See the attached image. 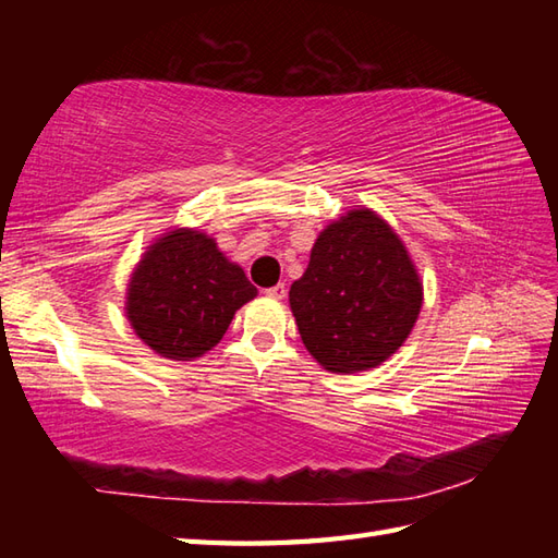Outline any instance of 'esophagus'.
Instances as JSON below:
<instances>
[{
  "instance_id": "1",
  "label": "esophagus",
  "mask_w": 558,
  "mask_h": 558,
  "mask_svg": "<svg viewBox=\"0 0 558 558\" xmlns=\"http://www.w3.org/2000/svg\"><path fill=\"white\" fill-rule=\"evenodd\" d=\"M266 294L270 300H286V294H288V288L282 286V282H278V286H272V288H268L266 290Z\"/></svg>"
}]
</instances>
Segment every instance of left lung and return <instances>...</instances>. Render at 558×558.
Returning <instances> with one entry per match:
<instances>
[{"label": "left lung", "mask_w": 558, "mask_h": 558, "mask_svg": "<svg viewBox=\"0 0 558 558\" xmlns=\"http://www.w3.org/2000/svg\"><path fill=\"white\" fill-rule=\"evenodd\" d=\"M290 310L324 369L366 372L408 340L422 282L393 228L374 210L354 208L318 234L310 266L290 288Z\"/></svg>", "instance_id": "obj_1"}]
</instances>
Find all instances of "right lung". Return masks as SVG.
<instances>
[{"label": "right lung", "instance_id": "1", "mask_svg": "<svg viewBox=\"0 0 558 558\" xmlns=\"http://www.w3.org/2000/svg\"><path fill=\"white\" fill-rule=\"evenodd\" d=\"M256 298L244 270L198 230H172L148 246L126 288V318L160 357L189 362L216 348L234 312Z\"/></svg>", "mask_w": 558, "mask_h": 558}]
</instances>
